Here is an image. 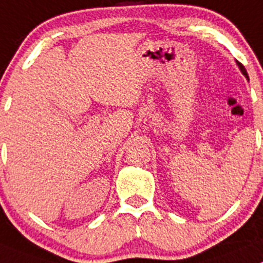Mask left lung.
Masks as SVG:
<instances>
[{
    "mask_svg": "<svg viewBox=\"0 0 263 263\" xmlns=\"http://www.w3.org/2000/svg\"><path fill=\"white\" fill-rule=\"evenodd\" d=\"M235 62H236V66H237V67H239L240 72H241V73H242V74H244V76H246V79H247V80H248V81H249V77H248V73H247V69H246V68H244V66H242V64H241V63H239V62H237V61H235Z\"/></svg>",
    "mask_w": 263,
    "mask_h": 263,
    "instance_id": "obj_1",
    "label": "left lung"
}]
</instances>
